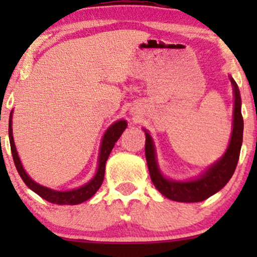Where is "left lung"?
Masks as SVG:
<instances>
[{
  "mask_svg": "<svg viewBox=\"0 0 257 257\" xmlns=\"http://www.w3.org/2000/svg\"><path fill=\"white\" fill-rule=\"evenodd\" d=\"M233 85V95H234V108H233V129L225 155L219 161L215 162L205 170L199 178L188 181H175L164 178L158 168L156 159L155 145L151 135L144 129L146 135L145 143V156L149 167L150 176L155 187L167 198L182 203L202 202L219 192L229 179L232 178L237 167L238 159L240 155V147L243 143V116H241V100L240 93L235 81L229 76Z\"/></svg>",
  "mask_w": 257,
  "mask_h": 257,
  "instance_id": "8db88e82",
  "label": "left lung"
}]
</instances>
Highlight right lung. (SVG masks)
Instances as JSON below:
<instances>
[{
    "instance_id": "obj_1",
    "label": "right lung",
    "mask_w": 257,
    "mask_h": 257,
    "mask_svg": "<svg viewBox=\"0 0 257 257\" xmlns=\"http://www.w3.org/2000/svg\"><path fill=\"white\" fill-rule=\"evenodd\" d=\"M12 113L10 116V128H8V134H10V143H11V151L12 156H13L14 164L19 173L20 178L23 179V181L25 182V185L28 186L30 190L34 191L35 193H37L38 196L42 197L43 199L48 200V202L54 203V204H60V205H76L79 203H83L85 200H88L94 194L96 193V191L99 190L100 186H101L102 181H104V175H105V166L106 161H107L108 156L113 149L114 144L117 143L122 133L124 132L126 128V122L124 119H119L117 122H114L113 124L108 126V129L106 131L102 138L101 146H100V153H99V164H98V170H96L95 176L90 180L88 184H85L82 187L75 188L71 191H55L51 190V188L42 186L37 182H35L30 176L26 174L24 168L22 166V162H20L19 156H18L16 145H14L13 140V133H12Z\"/></svg>"
}]
</instances>
